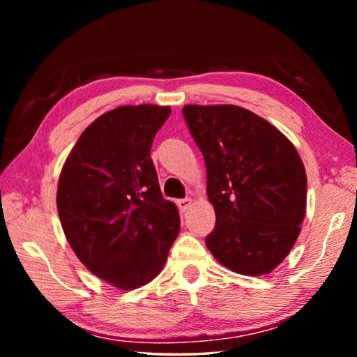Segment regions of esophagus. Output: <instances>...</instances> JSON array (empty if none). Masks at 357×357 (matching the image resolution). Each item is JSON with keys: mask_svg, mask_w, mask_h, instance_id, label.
I'll list each match as a JSON object with an SVG mask.
<instances>
[{"mask_svg": "<svg viewBox=\"0 0 357 357\" xmlns=\"http://www.w3.org/2000/svg\"><path fill=\"white\" fill-rule=\"evenodd\" d=\"M190 203H192L190 198H183V200L176 202V206H178L181 213H187V211H189V208H190Z\"/></svg>", "mask_w": 357, "mask_h": 357, "instance_id": "34e87169", "label": "esophagus"}]
</instances>
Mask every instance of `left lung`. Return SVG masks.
Returning <instances> with one entry per match:
<instances>
[{
    "instance_id": "left-lung-1",
    "label": "left lung",
    "mask_w": 357,
    "mask_h": 357,
    "mask_svg": "<svg viewBox=\"0 0 357 357\" xmlns=\"http://www.w3.org/2000/svg\"><path fill=\"white\" fill-rule=\"evenodd\" d=\"M187 128L208 172L215 227L206 245L244 275L282 263L305 214L307 176L298 151L273 124L236 105H185Z\"/></svg>"
}]
</instances>
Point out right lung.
Listing matches in <instances>:
<instances>
[{
    "mask_svg": "<svg viewBox=\"0 0 357 357\" xmlns=\"http://www.w3.org/2000/svg\"><path fill=\"white\" fill-rule=\"evenodd\" d=\"M170 108L128 105L84 129L66 159L56 206L78 259L119 289L146 285L164 268L181 219L151 159Z\"/></svg>",
    "mask_w": 357,
    "mask_h": 357,
    "instance_id": "right-lung-1",
    "label": "right lung"
}]
</instances>
